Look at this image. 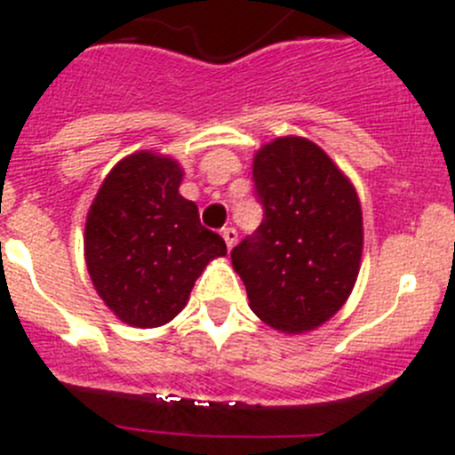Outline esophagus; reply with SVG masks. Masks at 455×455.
Returning a JSON list of instances; mask_svg holds the SVG:
<instances>
[{
	"label": "esophagus",
	"mask_w": 455,
	"mask_h": 455,
	"mask_svg": "<svg viewBox=\"0 0 455 455\" xmlns=\"http://www.w3.org/2000/svg\"><path fill=\"white\" fill-rule=\"evenodd\" d=\"M222 237H224V242H227V246H228V251L233 249V246H235V242H237V231L235 228H224L222 231Z\"/></svg>",
	"instance_id": "1"
}]
</instances>
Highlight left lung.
<instances>
[{"label":"left lung","instance_id":"8db88e82","mask_svg":"<svg viewBox=\"0 0 455 455\" xmlns=\"http://www.w3.org/2000/svg\"><path fill=\"white\" fill-rule=\"evenodd\" d=\"M264 222L231 251L251 310L286 334L341 310L363 255V211L350 178L313 140L279 136L253 156Z\"/></svg>","mask_w":455,"mask_h":455}]
</instances>
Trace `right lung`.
<instances>
[{"label":"right lung","mask_w":455,"mask_h":455,"mask_svg":"<svg viewBox=\"0 0 455 455\" xmlns=\"http://www.w3.org/2000/svg\"><path fill=\"white\" fill-rule=\"evenodd\" d=\"M182 176L172 156L134 151L114 164L87 211V273L103 304L134 328L169 323L206 264L227 255L178 191Z\"/></svg>","instance_id":"add662e5"}]
</instances>
